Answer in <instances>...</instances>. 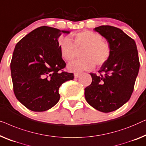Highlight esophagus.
I'll use <instances>...</instances> for the list:
<instances>
[{
	"mask_svg": "<svg viewBox=\"0 0 146 146\" xmlns=\"http://www.w3.org/2000/svg\"><path fill=\"white\" fill-rule=\"evenodd\" d=\"M79 75H80L79 73H76L74 74V77H75V78H78V77H79Z\"/></svg>",
	"mask_w": 146,
	"mask_h": 146,
	"instance_id": "34e87169",
	"label": "esophagus"
}]
</instances>
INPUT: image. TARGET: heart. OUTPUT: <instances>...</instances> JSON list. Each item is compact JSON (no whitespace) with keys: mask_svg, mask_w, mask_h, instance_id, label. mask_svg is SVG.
<instances>
[{"mask_svg":"<svg viewBox=\"0 0 146 146\" xmlns=\"http://www.w3.org/2000/svg\"><path fill=\"white\" fill-rule=\"evenodd\" d=\"M61 57L66 61L71 62L77 56L78 50H83V59L74 61L67 66L72 72H80L93 69L95 67L104 65L111 55L109 43L103 40L98 33L89 31L77 33L74 37V42L68 38L60 40L59 42Z\"/></svg>","mask_w":146,"mask_h":146,"instance_id":"b5f03b06","label":"heart"}]
</instances>
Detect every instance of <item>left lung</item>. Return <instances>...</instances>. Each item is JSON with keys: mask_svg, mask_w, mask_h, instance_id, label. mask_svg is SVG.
Returning a JSON list of instances; mask_svg holds the SVG:
<instances>
[{"mask_svg": "<svg viewBox=\"0 0 146 146\" xmlns=\"http://www.w3.org/2000/svg\"><path fill=\"white\" fill-rule=\"evenodd\" d=\"M94 30L109 43L111 55L98 71L100 75L90 73L92 83L85 89V96L95 109L110 112L130 98L139 69L138 53L135 41L120 28L100 26Z\"/></svg>", "mask_w": 146, "mask_h": 146, "instance_id": "1", "label": "left lung"}]
</instances>
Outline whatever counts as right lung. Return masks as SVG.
I'll return each mask as SVG.
<instances>
[{
  "label": "right lung",
  "mask_w": 146,
  "mask_h": 146,
  "mask_svg": "<svg viewBox=\"0 0 146 146\" xmlns=\"http://www.w3.org/2000/svg\"><path fill=\"white\" fill-rule=\"evenodd\" d=\"M69 31L41 26L16 45L11 63L14 93L24 106L34 112L50 109L58 102L59 89L73 80L63 71L66 63L61 55L58 39Z\"/></svg>",
  "instance_id": "1"
}]
</instances>
